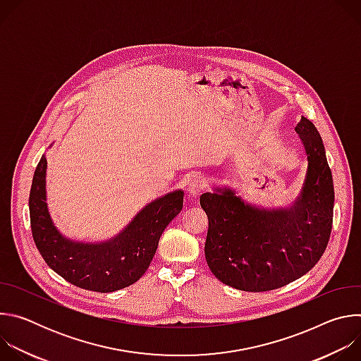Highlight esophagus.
<instances>
[{"mask_svg": "<svg viewBox=\"0 0 361 361\" xmlns=\"http://www.w3.org/2000/svg\"><path fill=\"white\" fill-rule=\"evenodd\" d=\"M205 188H207V184H205V181L204 180H201V178H192L191 181H190V184H188V194L191 195V197H197V195H200Z\"/></svg>", "mask_w": 361, "mask_h": 361, "instance_id": "34e87169", "label": "esophagus"}]
</instances>
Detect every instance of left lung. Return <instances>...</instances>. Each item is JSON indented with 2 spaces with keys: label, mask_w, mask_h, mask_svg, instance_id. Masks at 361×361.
I'll return each mask as SVG.
<instances>
[{
  "label": "left lung",
  "mask_w": 361,
  "mask_h": 361,
  "mask_svg": "<svg viewBox=\"0 0 361 361\" xmlns=\"http://www.w3.org/2000/svg\"><path fill=\"white\" fill-rule=\"evenodd\" d=\"M295 131L307 154L302 191L288 210L254 207L231 188L204 192L209 217L205 260L224 284L243 291L280 288L310 271L330 240L334 187L323 140L301 117Z\"/></svg>",
  "instance_id": "8db88e82"
}]
</instances>
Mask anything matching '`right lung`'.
Instances as JSON below:
<instances>
[{
	"label": "right lung",
	"mask_w": 361,
	"mask_h": 361,
	"mask_svg": "<svg viewBox=\"0 0 361 361\" xmlns=\"http://www.w3.org/2000/svg\"><path fill=\"white\" fill-rule=\"evenodd\" d=\"M47 159L41 157L30 191V220L34 243L42 259L68 283L98 293L134 284L147 271L159 240L183 209L181 190L151 201L114 238L81 243L64 237L48 213L45 192Z\"/></svg>",
	"instance_id": "add662e5"
}]
</instances>
